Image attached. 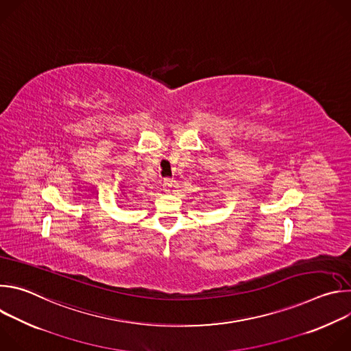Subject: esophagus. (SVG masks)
<instances>
[{
    "label": "esophagus",
    "mask_w": 351,
    "mask_h": 351,
    "mask_svg": "<svg viewBox=\"0 0 351 351\" xmlns=\"http://www.w3.org/2000/svg\"><path fill=\"white\" fill-rule=\"evenodd\" d=\"M173 186H175V182H173L172 179H169V178L164 179V182H162V189H164V191L169 193V191L173 189Z\"/></svg>",
    "instance_id": "1"
}]
</instances>
